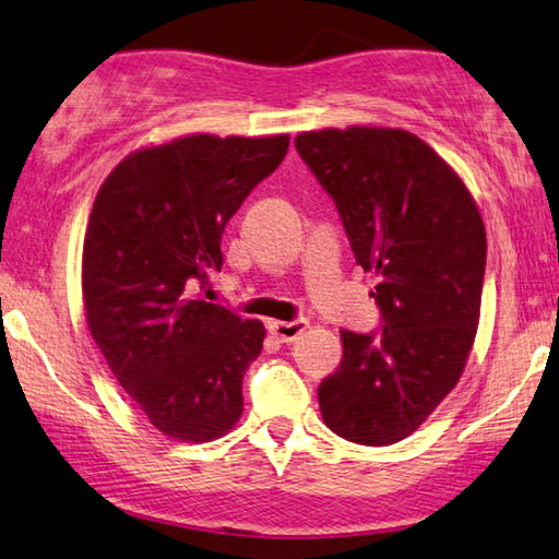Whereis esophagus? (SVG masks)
<instances>
[{
  "label": "esophagus",
  "instance_id": "34e87169",
  "mask_svg": "<svg viewBox=\"0 0 559 559\" xmlns=\"http://www.w3.org/2000/svg\"><path fill=\"white\" fill-rule=\"evenodd\" d=\"M267 326H270V334L274 336V340H280L282 344H292L307 332L309 322L307 319H295V322H270Z\"/></svg>",
  "mask_w": 559,
  "mask_h": 559
}]
</instances>
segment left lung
<instances>
[{"mask_svg": "<svg viewBox=\"0 0 559 559\" xmlns=\"http://www.w3.org/2000/svg\"><path fill=\"white\" fill-rule=\"evenodd\" d=\"M334 198L356 264L373 272L379 334L342 329L340 369L319 386L336 436L399 443L453 391L473 349L486 274V225L448 163L401 128L349 126L295 139Z\"/></svg>", "mask_w": 559, "mask_h": 559, "instance_id": "1", "label": "left lung"}]
</instances>
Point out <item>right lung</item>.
I'll return each mask as SVG.
<instances>
[{"mask_svg": "<svg viewBox=\"0 0 559 559\" xmlns=\"http://www.w3.org/2000/svg\"><path fill=\"white\" fill-rule=\"evenodd\" d=\"M287 148L285 133H193L126 155L98 188L81 260L88 332L128 396L178 441H215L242 416L264 326L188 287L223 267L227 219Z\"/></svg>", "mask_w": 559, "mask_h": 559, "instance_id": "obj_1", "label": "right lung"}]
</instances>
